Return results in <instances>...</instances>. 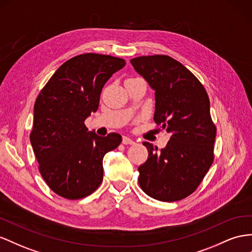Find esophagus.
<instances>
[{"instance_id": "34e87169", "label": "esophagus", "mask_w": 252, "mask_h": 252, "mask_svg": "<svg viewBox=\"0 0 252 252\" xmlns=\"http://www.w3.org/2000/svg\"><path fill=\"white\" fill-rule=\"evenodd\" d=\"M122 143H123V144H125V145H127V144H134V141L132 140V139H130V138H128V137H123V140H122Z\"/></svg>"}]
</instances>
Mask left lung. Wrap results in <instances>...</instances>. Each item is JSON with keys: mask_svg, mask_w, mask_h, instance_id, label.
<instances>
[{"mask_svg": "<svg viewBox=\"0 0 252 252\" xmlns=\"http://www.w3.org/2000/svg\"><path fill=\"white\" fill-rule=\"evenodd\" d=\"M130 63L155 91L154 121L171 134L160 152L143 143L148 159L138 168L139 185L155 199H183L200 185L214 158L209 96L194 74L172 57L141 56Z\"/></svg>", "mask_w": 252, "mask_h": 252, "instance_id": "8db88e82", "label": "left lung"}]
</instances>
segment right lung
<instances>
[{"label": "right lung", "mask_w": 252, "mask_h": 252, "mask_svg": "<svg viewBox=\"0 0 252 252\" xmlns=\"http://www.w3.org/2000/svg\"><path fill=\"white\" fill-rule=\"evenodd\" d=\"M126 61L101 54H83L59 66L33 106L31 143L43 179L67 199L92 194L103 181L104 156L122 141L119 133L99 137L85 121L96 112L106 81Z\"/></svg>", "instance_id": "obj_1"}]
</instances>
